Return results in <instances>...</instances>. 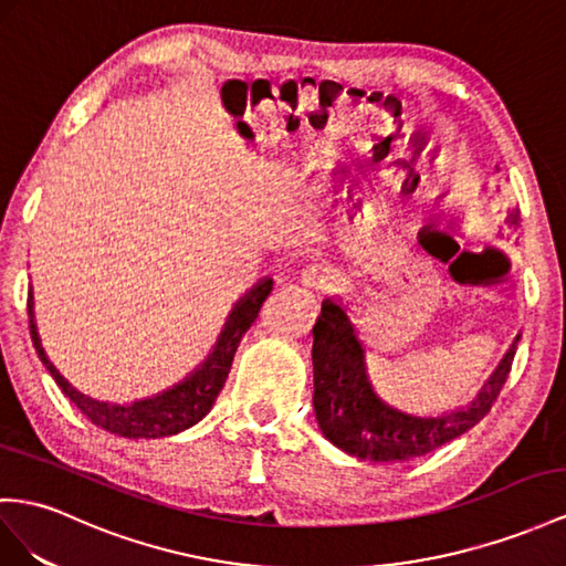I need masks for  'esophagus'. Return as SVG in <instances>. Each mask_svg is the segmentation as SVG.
<instances>
[{
	"mask_svg": "<svg viewBox=\"0 0 566 566\" xmlns=\"http://www.w3.org/2000/svg\"><path fill=\"white\" fill-rule=\"evenodd\" d=\"M298 282L301 286L313 289V292H323V289H329L337 282V272L323 265H308L306 270H301Z\"/></svg>",
	"mask_w": 566,
	"mask_h": 566,
	"instance_id": "34e87169",
	"label": "esophagus"
}]
</instances>
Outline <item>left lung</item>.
<instances>
[{
    "label": "left lung",
    "mask_w": 566,
    "mask_h": 566,
    "mask_svg": "<svg viewBox=\"0 0 566 566\" xmlns=\"http://www.w3.org/2000/svg\"><path fill=\"white\" fill-rule=\"evenodd\" d=\"M504 227L506 231L500 229L497 237L512 239L521 227L518 208H506ZM349 313V301L332 296L323 301L313 325V409L325 438L360 461L389 463L423 457L481 423L502 392L521 339V335L514 337L469 407L421 416L403 411L375 392L366 346Z\"/></svg>",
    "instance_id": "left-lung-1"
}]
</instances>
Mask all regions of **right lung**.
Wrapping results in <instances>:
<instances>
[{
  "mask_svg": "<svg viewBox=\"0 0 566 566\" xmlns=\"http://www.w3.org/2000/svg\"><path fill=\"white\" fill-rule=\"evenodd\" d=\"M270 292H272L270 277L255 282L249 292L234 303V308L229 311L220 335H217L214 346L210 349V354L200 360V366H196L177 385H171L153 397L136 399L132 403L95 399L91 395L81 392V389H76L60 370H56V366L45 354V346H42V339L38 335L33 286L31 292H28V323H31V339L38 352V358L42 360V366L50 370L54 382L60 385L62 392L76 403L78 411L88 418L91 423H95L97 428H103L107 432L119 434V438L157 440V438H169V434L184 432L210 413L217 395L222 392V387L227 382V375L231 370V360H234V354L239 349V342L255 323L260 306H263V301L270 296Z\"/></svg>",
  "mask_w": 566,
  "mask_h": 566,
  "instance_id": "right-lung-1",
  "label": "right lung"
}]
</instances>
